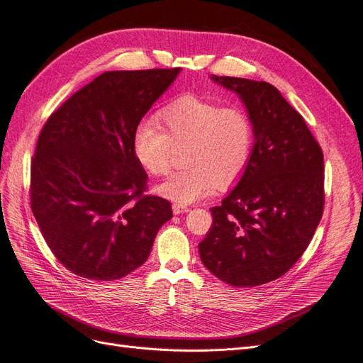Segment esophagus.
Masks as SVG:
<instances>
[{
	"label": "esophagus",
	"mask_w": 363,
	"mask_h": 363,
	"mask_svg": "<svg viewBox=\"0 0 363 363\" xmlns=\"http://www.w3.org/2000/svg\"><path fill=\"white\" fill-rule=\"evenodd\" d=\"M173 213L174 214H184V213H189L190 208L189 206H184V205H179V203H173Z\"/></svg>",
	"instance_id": "1"
}]
</instances>
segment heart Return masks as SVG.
<instances>
[{
  "label": "heart",
  "instance_id": "1",
  "mask_svg": "<svg viewBox=\"0 0 363 363\" xmlns=\"http://www.w3.org/2000/svg\"><path fill=\"white\" fill-rule=\"evenodd\" d=\"M155 121L140 122L133 133L137 161L154 177L166 174L174 149L184 150L182 170L158 185V193L179 205L211 194L216 186L228 189L247 170L255 147V126L240 105L184 93L174 98Z\"/></svg>",
  "mask_w": 363,
  "mask_h": 363
}]
</instances>
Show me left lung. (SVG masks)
Masks as SVG:
<instances>
[{
	"label": "left lung",
	"instance_id": "1",
	"mask_svg": "<svg viewBox=\"0 0 363 363\" xmlns=\"http://www.w3.org/2000/svg\"><path fill=\"white\" fill-rule=\"evenodd\" d=\"M237 91L255 126L250 164L199 244L203 265L237 288L284 276L305 253L323 217L324 157L309 128L265 81L211 77Z\"/></svg>",
	"mask_w": 363,
	"mask_h": 363
}]
</instances>
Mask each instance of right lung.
<instances>
[{
	"label": "right lung",
	"mask_w": 363,
	"mask_h": 363,
	"mask_svg": "<svg viewBox=\"0 0 363 363\" xmlns=\"http://www.w3.org/2000/svg\"><path fill=\"white\" fill-rule=\"evenodd\" d=\"M178 74L179 67L104 72L43 125L31 158V211L74 274H130L172 218L169 201L145 194L147 173L134 155L133 133Z\"/></svg>",
	"instance_id": "1"
}]
</instances>
